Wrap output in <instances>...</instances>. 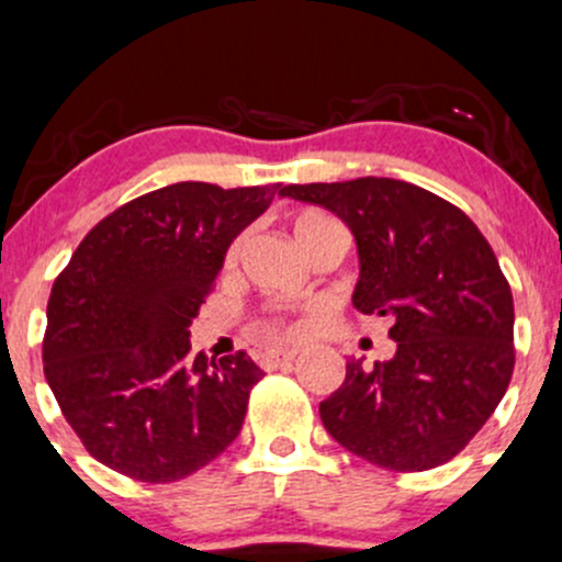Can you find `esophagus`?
<instances>
[{"label":"esophagus","instance_id":"1","mask_svg":"<svg viewBox=\"0 0 562 562\" xmlns=\"http://www.w3.org/2000/svg\"><path fill=\"white\" fill-rule=\"evenodd\" d=\"M296 358V350H266L261 356V366L263 369H277L282 363H291Z\"/></svg>","mask_w":562,"mask_h":562}]
</instances>
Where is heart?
Listing matches in <instances>:
<instances>
[{"instance_id":"heart-1","label":"heart","mask_w":562,"mask_h":562,"mask_svg":"<svg viewBox=\"0 0 562 562\" xmlns=\"http://www.w3.org/2000/svg\"><path fill=\"white\" fill-rule=\"evenodd\" d=\"M291 232L296 236L301 252H310V247L315 245L317 239H323V236L328 234H341V226L334 221V217L326 215V212L321 210H301L296 217L291 221ZM236 256H239V241H234L232 250H228L226 256V263L232 266L236 261ZM261 330L263 336H282V339H293V336H299L301 330H304V323H288V321H277V317H271V321H263L261 323Z\"/></svg>"}]
</instances>
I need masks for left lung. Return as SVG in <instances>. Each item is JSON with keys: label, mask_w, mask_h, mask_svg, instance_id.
Returning a JSON list of instances; mask_svg holds the SVG:
<instances>
[{"label": "left lung", "mask_w": 562, "mask_h": 562, "mask_svg": "<svg viewBox=\"0 0 562 562\" xmlns=\"http://www.w3.org/2000/svg\"><path fill=\"white\" fill-rule=\"evenodd\" d=\"M326 206L358 247L352 304L390 317L395 356L347 363L321 420L345 450L390 471H428L490 420L515 369V301L493 247L465 212L390 177L285 186Z\"/></svg>", "instance_id": "obj_1"}]
</instances>
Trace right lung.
<instances>
[{
    "label": "right lung",
    "instance_id": "1",
    "mask_svg": "<svg viewBox=\"0 0 562 562\" xmlns=\"http://www.w3.org/2000/svg\"><path fill=\"white\" fill-rule=\"evenodd\" d=\"M277 186L175 182L99 221L56 277L45 380L82 447L108 469L164 484L239 436L263 376L245 352L191 356V323L232 241Z\"/></svg>",
    "mask_w": 562,
    "mask_h": 562
}]
</instances>
